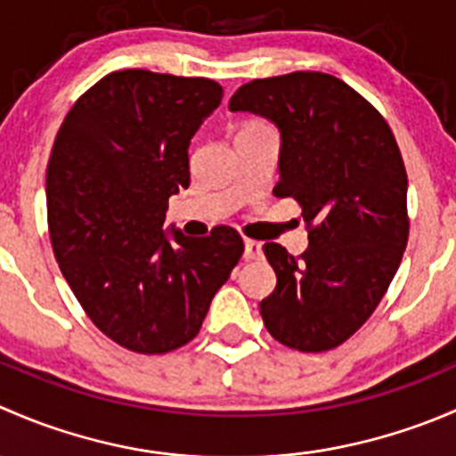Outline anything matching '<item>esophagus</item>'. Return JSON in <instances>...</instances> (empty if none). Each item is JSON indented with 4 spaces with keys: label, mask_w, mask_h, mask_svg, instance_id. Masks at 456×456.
<instances>
[{
    "label": "esophagus",
    "mask_w": 456,
    "mask_h": 456,
    "mask_svg": "<svg viewBox=\"0 0 456 456\" xmlns=\"http://www.w3.org/2000/svg\"><path fill=\"white\" fill-rule=\"evenodd\" d=\"M262 256V245L256 240H245V260H257Z\"/></svg>",
    "instance_id": "obj_1"
}]
</instances>
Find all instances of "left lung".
<instances>
[{"label": "left lung", "mask_w": 456, "mask_h": 456, "mask_svg": "<svg viewBox=\"0 0 456 456\" xmlns=\"http://www.w3.org/2000/svg\"><path fill=\"white\" fill-rule=\"evenodd\" d=\"M280 132L278 199H296L309 249L262 247L275 271L260 302L266 330L289 348L320 353L346 342L384 297L408 242V176L381 114L324 72L256 79L229 101Z\"/></svg>", "instance_id": "obj_1"}]
</instances>
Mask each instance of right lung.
<instances>
[{
  "instance_id": "obj_1",
  "label": "right lung",
  "mask_w": 456,
  "mask_h": 456,
  "mask_svg": "<svg viewBox=\"0 0 456 456\" xmlns=\"http://www.w3.org/2000/svg\"><path fill=\"white\" fill-rule=\"evenodd\" d=\"M223 99L211 79L121 70L72 105L45 174L54 257L101 333L142 355L199 335L245 245L163 229L169 196L190 187V142Z\"/></svg>"
}]
</instances>
